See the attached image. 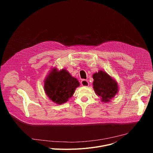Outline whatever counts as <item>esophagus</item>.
<instances>
[{
    "mask_svg": "<svg viewBox=\"0 0 153 153\" xmlns=\"http://www.w3.org/2000/svg\"><path fill=\"white\" fill-rule=\"evenodd\" d=\"M80 84H81V85L84 86H87L89 85V83H88V80H85V79H83V80H82L81 81Z\"/></svg>",
    "mask_w": 153,
    "mask_h": 153,
    "instance_id": "1",
    "label": "esophagus"
}]
</instances>
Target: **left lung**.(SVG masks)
<instances>
[{
  "mask_svg": "<svg viewBox=\"0 0 153 153\" xmlns=\"http://www.w3.org/2000/svg\"><path fill=\"white\" fill-rule=\"evenodd\" d=\"M93 78L94 91L102 102H109L114 97L118 91V85L106 73L100 71L94 74Z\"/></svg>",
  "mask_w": 153,
  "mask_h": 153,
  "instance_id": "obj_1",
  "label": "left lung"
}]
</instances>
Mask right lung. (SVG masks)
<instances>
[{"label": "right lung", "instance_id": "right-lung-1", "mask_svg": "<svg viewBox=\"0 0 153 153\" xmlns=\"http://www.w3.org/2000/svg\"><path fill=\"white\" fill-rule=\"evenodd\" d=\"M79 86L78 80L65 70L57 71L53 69L45 81L47 95L54 103L62 104L68 101Z\"/></svg>", "mask_w": 153, "mask_h": 153}]
</instances>
